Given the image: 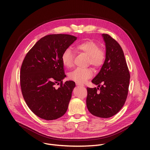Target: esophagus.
<instances>
[{"label": "esophagus", "mask_w": 150, "mask_h": 150, "mask_svg": "<svg viewBox=\"0 0 150 150\" xmlns=\"http://www.w3.org/2000/svg\"><path fill=\"white\" fill-rule=\"evenodd\" d=\"M76 85L78 86H84L83 85H82L80 83H76Z\"/></svg>", "instance_id": "34e87169"}]
</instances>
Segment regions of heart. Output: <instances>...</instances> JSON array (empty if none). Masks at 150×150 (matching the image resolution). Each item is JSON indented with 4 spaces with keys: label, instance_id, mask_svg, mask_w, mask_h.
I'll use <instances>...</instances> for the list:
<instances>
[{
    "label": "heart",
    "instance_id": "obj_1",
    "mask_svg": "<svg viewBox=\"0 0 150 150\" xmlns=\"http://www.w3.org/2000/svg\"><path fill=\"white\" fill-rule=\"evenodd\" d=\"M77 51L82 52L88 56V63L93 67H98L103 64L105 59V52L100 49L99 45L92 40H87L77 44L75 47ZM74 54L70 49H66L63 52L61 60L62 64L67 68L74 65ZM93 75L90 68H77L69 74L70 80L78 83L86 82Z\"/></svg>",
    "mask_w": 150,
    "mask_h": 150
}]
</instances>
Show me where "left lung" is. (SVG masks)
<instances>
[{"mask_svg":"<svg viewBox=\"0 0 150 150\" xmlns=\"http://www.w3.org/2000/svg\"><path fill=\"white\" fill-rule=\"evenodd\" d=\"M102 37L106 47L105 60L92 80L98 88H87L86 105L92 115L109 118L119 112L125 103L130 75L119 44L109 35L102 34Z\"/></svg>","mask_w":150,"mask_h":150,"instance_id":"1","label":"left lung"}]
</instances>
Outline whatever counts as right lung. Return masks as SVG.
<instances>
[{"label": "right lung", "instance_id": "right-lung-1", "mask_svg": "<svg viewBox=\"0 0 150 150\" xmlns=\"http://www.w3.org/2000/svg\"><path fill=\"white\" fill-rule=\"evenodd\" d=\"M76 38L64 34L47 35L34 45L23 61L20 73L23 97L31 111L42 119H57L67 111L75 83H62L66 75L61 56ZM59 82L60 88L56 89L54 86Z\"/></svg>", "mask_w": 150, "mask_h": 150}]
</instances>
